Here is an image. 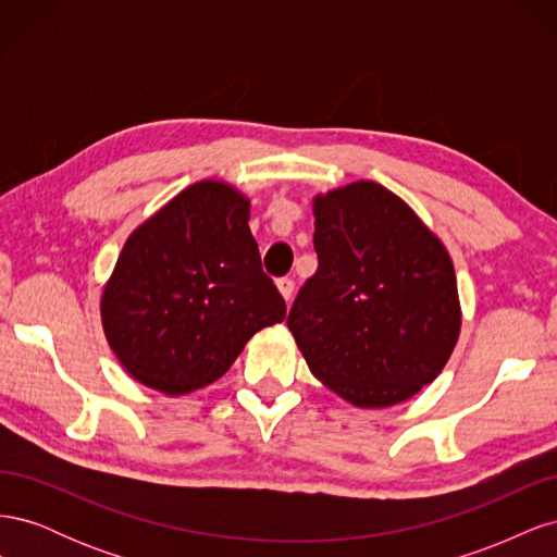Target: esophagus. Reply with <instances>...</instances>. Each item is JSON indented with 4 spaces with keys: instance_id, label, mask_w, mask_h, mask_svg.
Masks as SVG:
<instances>
[{
    "instance_id": "34e87169",
    "label": "esophagus",
    "mask_w": 557,
    "mask_h": 557,
    "mask_svg": "<svg viewBox=\"0 0 557 557\" xmlns=\"http://www.w3.org/2000/svg\"><path fill=\"white\" fill-rule=\"evenodd\" d=\"M276 288H278V293H281V297H283L285 301H290L293 290H295V281H293V278H278V281H276Z\"/></svg>"
}]
</instances>
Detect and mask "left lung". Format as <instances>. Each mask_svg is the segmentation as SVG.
<instances>
[{"label":"left lung","mask_w":557,"mask_h":557,"mask_svg":"<svg viewBox=\"0 0 557 557\" xmlns=\"http://www.w3.org/2000/svg\"><path fill=\"white\" fill-rule=\"evenodd\" d=\"M311 211L318 272L288 315L297 348L352 407L411 399L442 374L462 327L444 242L374 181L318 193Z\"/></svg>","instance_id":"1"}]
</instances>
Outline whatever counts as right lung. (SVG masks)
I'll return each instance as SVG.
<instances>
[{
	"label": "right lung",
	"mask_w": 557,
	"mask_h": 557,
	"mask_svg": "<svg viewBox=\"0 0 557 557\" xmlns=\"http://www.w3.org/2000/svg\"><path fill=\"white\" fill-rule=\"evenodd\" d=\"M250 199L205 178L134 227L99 297L117 362L141 385L178 397L221 379L285 301L260 264Z\"/></svg>",
	"instance_id": "add662e5"
}]
</instances>
